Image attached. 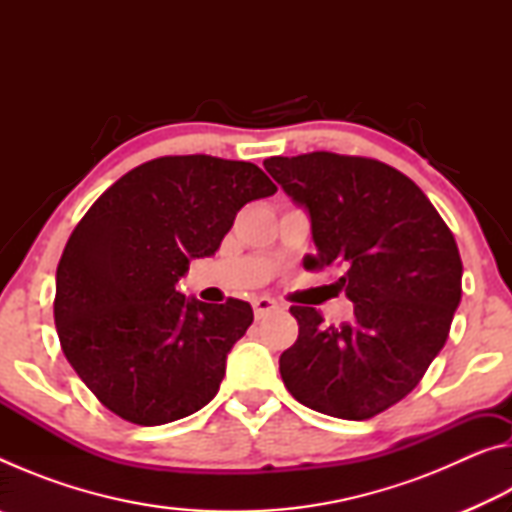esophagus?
Returning a JSON list of instances; mask_svg holds the SVG:
<instances>
[{"instance_id": "esophagus-1", "label": "esophagus", "mask_w": 512, "mask_h": 512, "mask_svg": "<svg viewBox=\"0 0 512 512\" xmlns=\"http://www.w3.org/2000/svg\"><path fill=\"white\" fill-rule=\"evenodd\" d=\"M277 309V302L273 298H266V296H259L253 300V311H255V318H264L268 314H273Z\"/></svg>"}]
</instances>
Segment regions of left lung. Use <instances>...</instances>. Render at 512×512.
<instances>
[{
    "instance_id": "1",
    "label": "left lung",
    "mask_w": 512,
    "mask_h": 512,
    "mask_svg": "<svg viewBox=\"0 0 512 512\" xmlns=\"http://www.w3.org/2000/svg\"><path fill=\"white\" fill-rule=\"evenodd\" d=\"M264 167L309 214L318 253L305 266H341L354 302L339 327L291 307L300 334L280 357L284 386L318 413L368 420L409 395L447 341L463 277L452 230L384 162L316 151Z\"/></svg>"
}]
</instances>
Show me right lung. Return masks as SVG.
I'll use <instances>...</instances> for the list:
<instances>
[{
    "instance_id": "right-lung-1",
    "label": "right lung",
    "mask_w": 512,
    "mask_h": 512,
    "mask_svg": "<svg viewBox=\"0 0 512 512\" xmlns=\"http://www.w3.org/2000/svg\"><path fill=\"white\" fill-rule=\"evenodd\" d=\"M275 192L253 162L167 155L97 198L60 257L54 318L69 366L106 409L155 427L216 395L253 309L185 298L176 284L219 250L241 207Z\"/></svg>"
}]
</instances>
